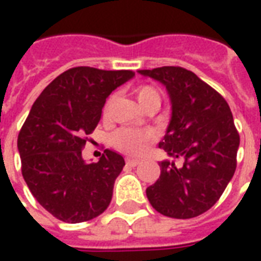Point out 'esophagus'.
<instances>
[{
  "label": "esophagus",
  "mask_w": 261,
  "mask_h": 261,
  "mask_svg": "<svg viewBox=\"0 0 261 261\" xmlns=\"http://www.w3.org/2000/svg\"><path fill=\"white\" fill-rule=\"evenodd\" d=\"M125 164L128 165V166H137V165L140 164V161H138V159L127 158V159H125Z\"/></svg>",
  "instance_id": "1"
}]
</instances>
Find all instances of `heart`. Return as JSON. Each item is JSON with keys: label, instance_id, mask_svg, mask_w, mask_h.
<instances>
[{"label": "heart", "instance_id": "obj_1", "mask_svg": "<svg viewBox=\"0 0 261 261\" xmlns=\"http://www.w3.org/2000/svg\"><path fill=\"white\" fill-rule=\"evenodd\" d=\"M137 100L140 103L141 108H145L149 103H159L161 102V95L159 92L149 85H142L137 88L134 91ZM113 105V97H109L105 106H103V116H108L110 109ZM152 141V134L147 130H133V128H120L112 136V144L114 147L124 151L131 155L141 153L148 142Z\"/></svg>", "mask_w": 261, "mask_h": 261}]
</instances>
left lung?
<instances>
[{
  "instance_id": "obj_1",
  "label": "left lung",
  "mask_w": 261,
  "mask_h": 261,
  "mask_svg": "<svg viewBox=\"0 0 261 261\" xmlns=\"http://www.w3.org/2000/svg\"><path fill=\"white\" fill-rule=\"evenodd\" d=\"M162 82L172 102V119L159 148L183 159V166L162 161L161 176L147 189L151 205L162 215L187 219L208 211L236 169L239 133L224 97L194 72L181 67L140 69Z\"/></svg>"
}]
</instances>
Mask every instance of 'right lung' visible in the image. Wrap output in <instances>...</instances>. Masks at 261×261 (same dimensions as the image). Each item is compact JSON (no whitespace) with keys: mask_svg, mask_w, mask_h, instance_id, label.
<instances>
[{"mask_svg":"<svg viewBox=\"0 0 261 261\" xmlns=\"http://www.w3.org/2000/svg\"><path fill=\"white\" fill-rule=\"evenodd\" d=\"M130 69L74 67L51 81L33 103L18 136L22 176L39 204L60 221L78 224L109 207L124 158L105 149L86 164L82 149L106 97L131 80Z\"/></svg>","mask_w":261,"mask_h":261,"instance_id":"obj_1","label":"right lung"}]
</instances>
